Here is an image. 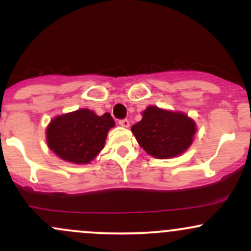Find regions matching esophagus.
<instances>
[{"mask_svg": "<svg viewBox=\"0 0 251 251\" xmlns=\"http://www.w3.org/2000/svg\"><path fill=\"white\" fill-rule=\"evenodd\" d=\"M118 123H120L121 126H125V128H128L129 126V121L126 120V118H125V120H121Z\"/></svg>", "mask_w": 251, "mask_h": 251, "instance_id": "obj_1", "label": "esophagus"}]
</instances>
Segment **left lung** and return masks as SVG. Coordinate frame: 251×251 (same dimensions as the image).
<instances>
[{
	"label": "left lung",
	"instance_id": "1",
	"mask_svg": "<svg viewBox=\"0 0 251 251\" xmlns=\"http://www.w3.org/2000/svg\"><path fill=\"white\" fill-rule=\"evenodd\" d=\"M139 145L152 157L174 158L184 153L193 144L196 125L183 112L148 106L142 120L131 126Z\"/></svg>",
	"mask_w": 251,
	"mask_h": 251
}]
</instances>
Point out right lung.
Returning a JSON list of instances; mask_svg holds the SVG:
<instances>
[{"label":"right lung","mask_w":251,"mask_h":251,"mask_svg":"<svg viewBox=\"0 0 251 251\" xmlns=\"http://www.w3.org/2000/svg\"><path fill=\"white\" fill-rule=\"evenodd\" d=\"M115 126L109 112L98 116L80 109L57 116L47 128V141L61 159L74 164H87L104 148L110 129Z\"/></svg>","instance_id":"obj_1"}]
</instances>
